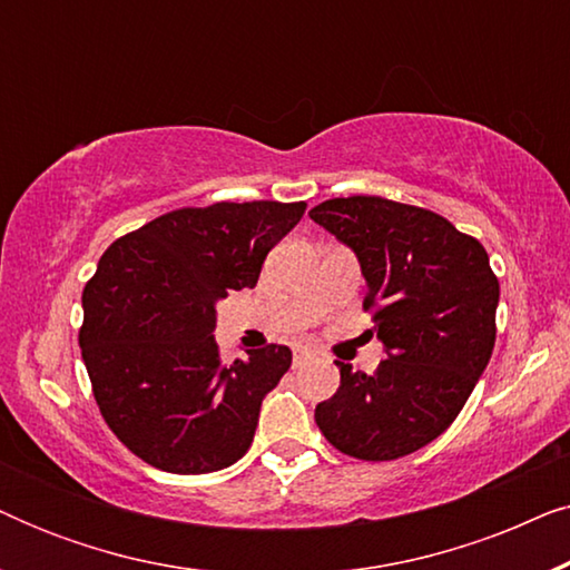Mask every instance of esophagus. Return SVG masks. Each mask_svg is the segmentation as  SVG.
Here are the masks:
<instances>
[{"label":"esophagus","instance_id":"esophagus-1","mask_svg":"<svg viewBox=\"0 0 570 570\" xmlns=\"http://www.w3.org/2000/svg\"><path fill=\"white\" fill-rule=\"evenodd\" d=\"M311 357H314V353H311V350L298 347V350H295V353H293V365H295V368H301V365L308 363Z\"/></svg>","mask_w":570,"mask_h":570}]
</instances>
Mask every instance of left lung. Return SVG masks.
<instances>
[{
  "label": "left lung",
  "instance_id": "1",
  "mask_svg": "<svg viewBox=\"0 0 570 570\" xmlns=\"http://www.w3.org/2000/svg\"><path fill=\"white\" fill-rule=\"evenodd\" d=\"M308 215L357 256L386 350L373 373L334 361L340 389L316 404L318 431L365 462L407 456L454 423L493 355L501 287L488 252L446 217L384 197L326 199Z\"/></svg>",
  "mask_w": 570,
  "mask_h": 570
}]
</instances>
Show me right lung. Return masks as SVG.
<instances>
[{"label": "right lung", "mask_w": 570, "mask_h": 570, "mask_svg": "<svg viewBox=\"0 0 570 570\" xmlns=\"http://www.w3.org/2000/svg\"><path fill=\"white\" fill-rule=\"evenodd\" d=\"M306 202L184 207L114 240L82 291L80 347L100 415L131 454L205 474L246 454L262 400L291 368L285 345L217 353V303L254 287Z\"/></svg>", "instance_id": "right-lung-1"}]
</instances>
